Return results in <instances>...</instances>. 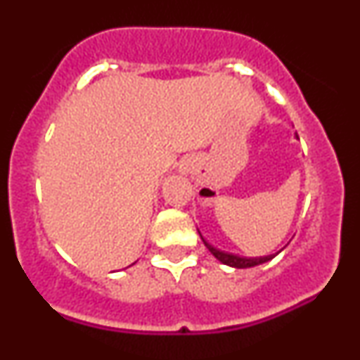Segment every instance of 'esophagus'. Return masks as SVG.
<instances>
[{"instance_id":"esophagus-1","label":"esophagus","mask_w":360,"mask_h":360,"mask_svg":"<svg viewBox=\"0 0 360 360\" xmlns=\"http://www.w3.org/2000/svg\"><path fill=\"white\" fill-rule=\"evenodd\" d=\"M181 172H184V174H189L191 172V164H183V167H181Z\"/></svg>"}]
</instances>
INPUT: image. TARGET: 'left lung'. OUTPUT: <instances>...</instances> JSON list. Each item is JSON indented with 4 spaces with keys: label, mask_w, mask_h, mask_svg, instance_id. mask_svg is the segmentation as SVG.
I'll list each match as a JSON object with an SVG mask.
<instances>
[{
    "label": "left lung",
    "mask_w": 360,
    "mask_h": 360,
    "mask_svg": "<svg viewBox=\"0 0 360 360\" xmlns=\"http://www.w3.org/2000/svg\"><path fill=\"white\" fill-rule=\"evenodd\" d=\"M295 137L300 140L298 134H295ZM198 232H200V230H198ZM200 237H201V240H203V243L206 245V249L212 252L214 257L220 260L221 264H225V266L235 267V269H247V267H255V266H260V264L269 262L271 259H274L276 255H278L279 252L284 249V247H283V249H281L279 252H276V254H271V255H260V257H243V255L232 254V252H225V250L217 249V247H213L212 243L206 240L203 235H201V232H200Z\"/></svg>",
    "instance_id": "1"
}]
</instances>
